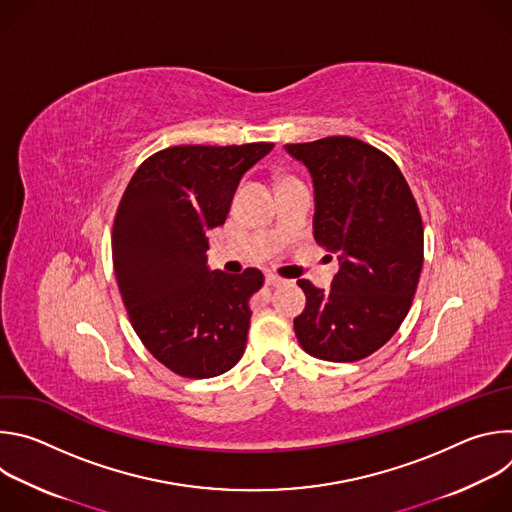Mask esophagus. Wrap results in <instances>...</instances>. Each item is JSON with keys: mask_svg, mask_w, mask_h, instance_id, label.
<instances>
[{"mask_svg": "<svg viewBox=\"0 0 512 512\" xmlns=\"http://www.w3.org/2000/svg\"><path fill=\"white\" fill-rule=\"evenodd\" d=\"M265 281H267L269 285H273V287H277V285L285 283V279H283V277H279V275H275V273H267V275H265Z\"/></svg>", "mask_w": 512, "mask_h": 512, "instance_id": "esophagus-1", "label": "esophagus"}]
</instances>
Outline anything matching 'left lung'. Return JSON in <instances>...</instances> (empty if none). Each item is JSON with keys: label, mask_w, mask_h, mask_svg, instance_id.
<instances>
[{"label": "left lung", "mask_w": 512, "mask_h": 512, "mask_svg": "<svg viewBox=\"0 0 512 512\" xmlns=\"http://www.w3.org/2000/svg\"><path fill=\"white\" fill-rule=\"evenodd\" d=\"M314 178V239L338 253L330 291L298 285L306 308L294 320L302 348L322 360L371 356L405 320L423 265V223L399 166L348 135L287 143Z\"/></svg>", "instance_id": "1"}]
</instances>
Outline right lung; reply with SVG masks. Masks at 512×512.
Segmentation results:
<instances>
[{
	"instance_id": "1",
	"label": "right lung",
	"mask_w": 512,
	"mask_h": 512,
	"mask_svg": "<svg viewBox=\"0 0 512 512\" xmlns=\"http://www.w3.org/2000/svg\"><path fill=\"white\" fill-rule=\"evenodd\" d=\"M273 143L174 145L131 176L113 223V267L129 322L166 369L210 379L241 360L249 300L265 277L206 267V231L227 221L241 176Z\"/></svg>"
}]
</instances>
